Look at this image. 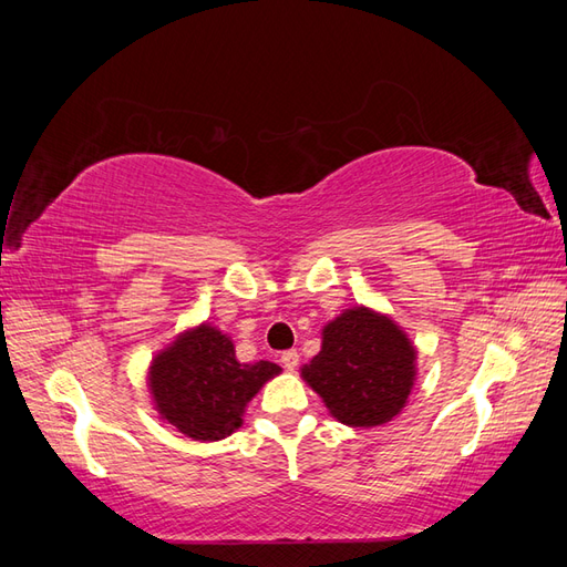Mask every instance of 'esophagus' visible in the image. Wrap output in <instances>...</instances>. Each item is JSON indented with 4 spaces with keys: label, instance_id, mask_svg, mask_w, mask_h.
I'll return each instance as SVG.
<instances>
[{
    "label": "esophagus",
    "instance_id": "34e87169",
    "mask_svg": "<svg viewBox=\"0 0 567 567\" xmlns=\"http://www.w3.org/2000/svg\"><path fill=\"white\" fill-rule=\"evenodd\" d=\"M298 362H300L298 350H286V352H281V364H284L288 371H293V369L298 367Z\"/></svg>",
    "mask_w": 567,
    "mask_h": 567
}]
</instances>
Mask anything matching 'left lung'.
<instances>
[{"label":"left lung","instance_id":"8db88e82","mask_svg":"<svg viewBox=\"0 0 567 567\" xmlns=\"http://www.w3.org/2000/svg\"><path fill=\"white\" fill-rule=\"evenodd\" d=\"M414 359L398 323L357 307L326 326L321 352L302 379L340 423L371 427L400 414L414 385Z\"/></svg>","mask_w":567,"mask_h":567}]
</instances>
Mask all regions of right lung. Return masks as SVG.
I'll return each mask as SVG.
<instances>
[{"label":"right lung","instance_id":"1","mask_svg":"<svg viewBox=\"0 0 567 567\" xmlns=\"http://www.w3.org/2000/svg\"><path fill=\"white\" fill-rule=\"evenodd\" d=\"M279 371L265 359L241 364L234 342L203 323L153 359L148 383L161 416L186 437L221 440L241 425L244 406Z\"/></svg>","mask_w":567,"mask_h":567}]
</instances>
